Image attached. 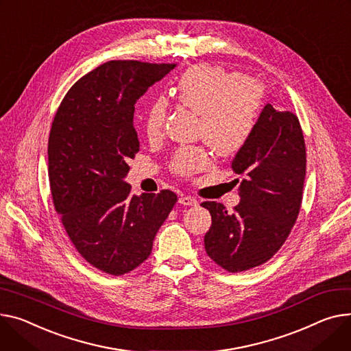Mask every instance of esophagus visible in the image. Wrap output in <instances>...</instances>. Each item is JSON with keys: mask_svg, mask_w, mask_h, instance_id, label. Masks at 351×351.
I'll return each instance as SVG.
<instances>
[{"mask_svg": "<svg viewBox=\"0 0 351 351\" xmlns=\"http://www.w3.org/2000/svg\"><path fill=\"white\" fill-rule=\"evenodd\" d=\"M179 203L183 206H196L197 204V199L193 196H188V195H183L179 197Z\"/></svg>", "mask_w": 351, "mask_h": 351, "instance_id": "34e87169", "label": "esophagus"}]
</instances>
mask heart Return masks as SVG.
Returning <instances> with one entry per match:
<instances>
[{
  "label": "heart",
  "instance_id": "heart-1",
  "mask_svg": "<svg viewBox=\"0 0 351 351\" xmlns=\"http://www.w3.org/2000/svg\"><path fill=\"white\" fill-rule=\"evenodd\" d=\"M173 97L184 108L199 114V136L219 155L240 152L258 123L264 100L263 86L248 77L212 66L196 64L184 70L173 87ZM168 117V101L155 99L144 115L148 139L163 134ZM212 158L202 147H180L171 159V171L182 178H192L204 171Z\"/></svg>",
  "mask_w": 351,
  "mask_h": 351
}]
</instances>
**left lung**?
Returning <instances> with one entry per match:
<instances>
[{
	"label": "left lung",
	"instance_id": "obj_1",
	"mask_svg": "<svg viewBox=\"0 0 351 351\" xmlns=\"http://www.w3.org/2000/svg\"><path fill=\"white\" fill-rule=\"evenodd\" d=\"M231 168L243 175L241 202L227 212L203 202L212 215L207 255L228 272L258 267L279 251L296 223L306 175V147L298 115L267 104Z\"/></svg>",
	"mask_w": 351,
	"mask_h": 351
}]
</instances>
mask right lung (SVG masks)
<instances>
[{
    "instance_id": "add662e5",
    "label": "right lung",
    "mask_w": 351,
    "mask_h": 351,
    "mask_svg": "<svg viewBox=\"0 0 351 351\" xmlns=\"http://www.w3.org/2000/svg\"><path fill=\"white\" fill-rule=\"evenodd\" d=\"M175 63L110 60L79 79L62 100L48 143L53 206L83 258L108 275H124L152 251L178 197L132 196L124 182L139 151L136 100Z\"/></svg>"
}]
</instances>
